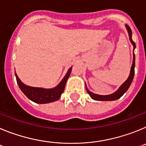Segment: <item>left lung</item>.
Segmentation results:
<instances>
[{"mask_svg":"<svg viewBox=\"0 0 146 146\" xmlns=\"http://www.w3.org/2000/svg\"><path fill=\"white\" fill-rule=\"evenodd\" d=\"M126 29L128 31L129 36V39L131 41V44H133L134 49L136 47V45L135 43L133 42V40L131 38V30L129 28V26L127 25H126ZM135 53L133 54V62H132V65L131 67V71H130V74L129 76L128 79L126 80V82L123 83L121 87L119 88L118 91H115V93L112 94H110V95H107V96H102V95H98V94H95L92 92H90V91L88 90V88H86V90H87L88 93L89 94V95L91 96V97L94 100H98V101H113V100H116V99H119L121 96H123L125 92H126V91L128 90V88H129L130 85H131V82H132V80H133L134 75H135Z\"/></svg>","mask_w":146,"mask_h":146,"instance_id":"8db88e82","label":"left lung"}]
</instances>
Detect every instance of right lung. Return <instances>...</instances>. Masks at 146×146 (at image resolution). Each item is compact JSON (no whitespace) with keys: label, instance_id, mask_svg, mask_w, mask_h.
<instances>
[{"label":"right lung","instance_id":"right-lung-1","mask_svg":"<svg viewBox=\"0 0 146 146\" xmlns=\"http://www.w3.org/2000/svg\"><path fill=\"white\" fill-rule=\"evenodd\" d=\"M72 68V67H71L68 70L67 74H66L64 79L62 80L61 82L59 83L58 86L52 89H44L42 88L28 86L21 82L16 73H15V76H16L17 82L20 90L24 93V94L28 99L38 104H46V103L56 101L60 97L62 93L64 92V88H65L67 80L70 75Z\"/></svg>","mask_w":146,"mask_h":146}]
</instances>
